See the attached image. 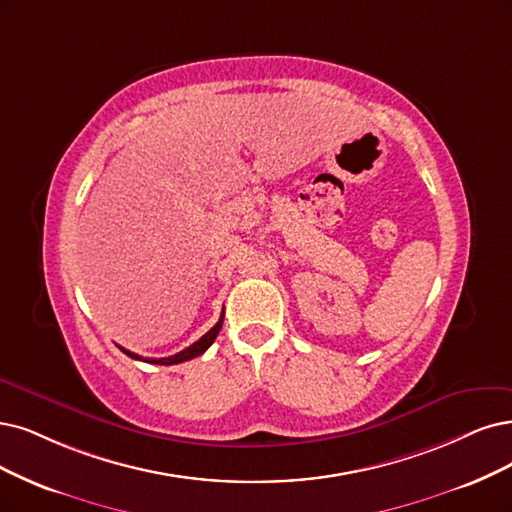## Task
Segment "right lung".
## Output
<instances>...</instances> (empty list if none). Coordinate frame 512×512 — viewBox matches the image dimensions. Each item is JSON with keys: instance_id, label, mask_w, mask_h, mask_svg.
Instances as JSON below:
<instances>
[{"instance_id": "add662e5", "label": "right lung", "mask_w": 512, "mask_h": 512, "mask_svg": "<svg viewBox=\"0 0 512 512\" xmlns=\"http://www.w3.org/2000/svg\"><path fill=\"white\" fill-rule=\"evenodd\" d=\"M221 325H223V314H221V318H219V323H217L211 331L204 333L196 344H192L189 348H185V350H181V352H177V354H173V356H166V358H143V356H139V354H135V352H130V350H126V348H122V346H120V350H122L126 356L135 358V361L154 363V365H179V363L189 361V358H196V356L204 354V352L208 350V346H211V344L215 342V339H217V335H219V331H221Z\"/></svg>"}]
</instances>
